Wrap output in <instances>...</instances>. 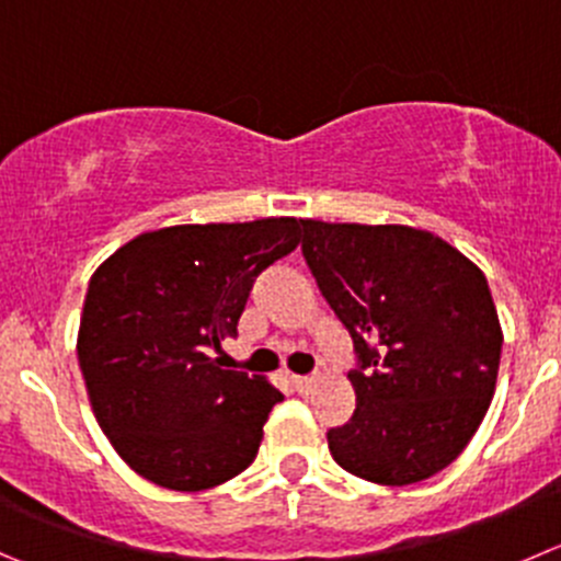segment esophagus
Masks as SVG:
<instances>
[{
    "instance_id": "34e87169",
    "label": "esophagus",
    "mask_w": 561,
    "mask_h": 561,
    "mask_svg": "<svg viewBox=\"0 0 561 561\" xmlns=\"http://www.w3.org/2000/svg\"><path fill=\"white\" fill-rule=\"evenodd\" d=\"M317 386V377H295V388L300 393H311Z\"/></svg>"
}]
</instances>
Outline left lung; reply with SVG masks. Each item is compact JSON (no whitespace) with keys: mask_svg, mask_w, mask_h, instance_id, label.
Listing matches in <instances>:
<instances>
[{"mask_svg":"<svg viewBox=\"0 0 561 561\" xmlns=\"http://www.w3.org/2000/svg\"><path fill=\"white\" fill-rule=\"evenodd\" d=\"M300 222L308 270L357 355V408L328 432L330 455L375 484L435 477L466 449L495 391L504 333L488 277L421 228Z\"/></svg>","mask_w":561,"mask_h":561,"instance_id":"8db88e82","label":"left lung"}]
</instances>
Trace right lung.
<instances>
[{
	"label": "right lung",
	"mask_w": 561,
	"mask_h": 561,
	"mask_svg": "<svg viewBox=\"0 0 561 561\" xmlns=\"http://www.w3.org/2000/svg\"><path fill=\"white\" fill-rule=\"evenodd\" d=\"M300 244V220L170 226L140 233L93 272L77 355L112 449L148 482L197 493L255 460L284 393L220 369L261 270Z\"/></svg>",
	"instance_id": "obj_1"
}]
</instances>
